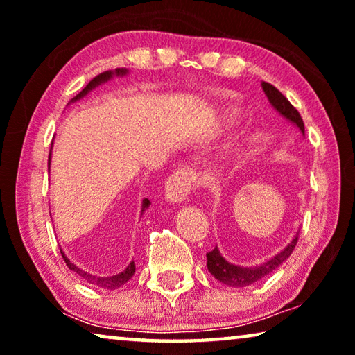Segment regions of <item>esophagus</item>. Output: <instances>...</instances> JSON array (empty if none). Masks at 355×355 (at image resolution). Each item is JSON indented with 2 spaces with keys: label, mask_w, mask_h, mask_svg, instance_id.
Returning a JSON list of instances; mask_svg holds the SVG:
<instances>
[{
  "label": "esophagus",
  "mask_w": 355,
  "mask_h": 355,
  "mask_svg": "<svg viewBox=\"0 0 355 355\" xmlns=\"http://www.w3.org/2000/svg\"><path fill=\"white\" fill-rule=\"evenodd\" d=\"M195 174L190 168H179L165 182V200L171 205H181L192 190Z\"/></svg>",
  "instance_id": "esophagus-1"
}]
</instances>
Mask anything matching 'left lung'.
<instances>
[{
    "label": "left lung",
    "instance_id": "obj_1",
    "mask_svg": "<svg viewBox=\"0 0 355 355\" xmlns=\"http://www.w3.org/2000/svg\"><path fill=\"white\" fill-rule=\"evenodd\" d=\"M261 89H263L266 98H268L270 105L275 107L282 117L295 125L300 132L304 135L303 119L300 116L297 109L291 105V101H288L275 85H271L268 83H261ZM297 241L298 233L279 254H276L272 259L255 266H241L230 263V261L223 259L219 248L216 246L211 252L206 254V259H208V270L217 281L222 282V284H227L230 287H248L250 284H255V282L260 279H263L265 276H268L271 271H275L281 263H284V261L291 257L293 249H295Z\"/></svg>",
    "mask_w": 355,
    "mask_h": 355
}]
</instances>
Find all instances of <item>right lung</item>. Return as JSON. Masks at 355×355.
<instances>
[{
  "instance_id": "right-lung-1",
  "label": "right lung",
  "mask_w": 355,
  "mask_h": 355,
  "mask_svg": "<svg viewBox=\"0 0 355 355\" xmlns=\"http://www.w3.org/2000/svg\"><path fill=\"white\" fill-rule=\"evenodd\" d=\"M128 71L125 69V68H117L116 71H105V73H101V74H98L96 78H94L90 80L89 84L85 85V89L80 92L79 95H76L73 100H71V103H74V101H79L80 98H84L87 94H89V92H92L95 89V87H98V85H101V84H105V83H107V80H111L114 76H125L127 74ZM51 157H52V150H51V154H49V170H51ZM149 205H150V201L147 200V198H144L143 200V205H141V214H143V212L149 208ZM60 252H62V257H63V260H64V263L68 265V268L71 270V271H74V272H78V275L80 276V277H84V279L87 281V282H90V284H94V286H96V287H101V288H107V291H116V288H119V287H122L125 282L127 281H130L133 277V275H135V270H136V266H135V261H130V265L127 266V268H125L122 272H119V275H114V276H95V275H90V272H87V271H84L83 268H79V266H76L73 261H71L67 255H64V252L62 249H60Z\"/></svg>"
}]
</instances>
